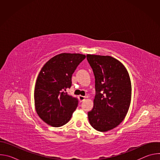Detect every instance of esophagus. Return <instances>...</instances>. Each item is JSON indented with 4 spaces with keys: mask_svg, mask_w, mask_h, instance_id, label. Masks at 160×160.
Listing matches in <instances>:
<instances>
[{
    "mask_svg": "<svg viewBox=\"0 0 160 160\" xmlns=\"http://www.w3.org/2000/svg\"><path fill=\"white\" fill-rule=\"evenodd\" d=\"M78 99H79V101L80 102H82V101H83L85 99V96H78Z\"/></svg>",
    "mask_w": 160,
    "mask_h": 160,
    "instance_id": "34e87169",
    "label": "esophagus"
}]
</instances>
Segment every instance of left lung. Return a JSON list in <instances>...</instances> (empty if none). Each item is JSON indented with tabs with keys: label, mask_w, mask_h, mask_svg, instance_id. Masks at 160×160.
Masks as SVG:
<instances>
[{
	"label": "left lung",
	"mask_w": 160,
	"mask_h": 160,
	"mask_svg": "<svg viewBox=\"0 0 160 160\" xmlns=\"http://www.w3.org/2000/svg\"><path fill=\"white\" fill-rule=\"evenodd\" d=\"M87 59L94 72L96 92L88 120L94 129L106 132L127 115L132 97L130 78L124 65L111 56L87 54Z\"/></svg>",
	"instance_id": "left-lung-1"
}]
</instances>
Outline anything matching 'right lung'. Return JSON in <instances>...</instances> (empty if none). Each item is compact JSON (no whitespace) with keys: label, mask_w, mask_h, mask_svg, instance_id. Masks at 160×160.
<instances>
[{"label":"right lung","mask_w":160,"mask_h":160,"mask_svg":"<svg viewBox=\"0 0 160 160\" xmlns=\"http://www.w3.org/2000/svg\"><path fill=\"white\" fill-rule=\"evenodd\" d=\"M85 57L81 54H59L41 69L35 86V106L39 117L48 125L59 127L71 119L78 101L66 90L71 87L72 75Z\"/></svg>","instance_id":"1"}]
</instances>
